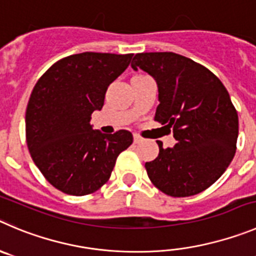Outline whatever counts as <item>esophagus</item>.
Instances as JSON below:
<instances>
[{"instance_id": "esophagus-1", "label": "esophagus", "mask_w": 256, "mask_h": 256, "mask_svg": "<svg viewBox=\"0 0 256 256\" xmlns=\"http://www.w3.org/2000/svg\"><path fill=\"white\" fill-rule=\"evenodd\" d=\"M142 142V138H140L139 135H134V142H135V144H139V142Z\"/></svg>"}]
</instances>
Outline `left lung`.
I'll return each mask as SVG.
<instances>
[{
	"instance_id": "1",
	"label": "left lung",
	"mask_w": 256,
	"mask_h": 256,
	"mask_svg": "<svg viewBox=\"0 0 256 256\" xmlns=\"http://www.w3.org/2000/svg\"><path fill=\"white\" fill-rule=\"evenodd\" d=\"M155 80V121L173 131L176 144L145 163L156 188L172 197L200 193L224 174L236 152L238 112L221 80L204 66L176 52H140L131 63Z\"/></svg>"
}]
</instances>
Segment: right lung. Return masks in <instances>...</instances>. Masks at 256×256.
<instances>
[{"instance_id": "right-lung-1", "label": "right lung", "mask_w": 256, "mask_h": 256, "mask_svg": "<svg viewBox=\"0 0 256 256\" xmlns=\"http://www.w3.org/2000/svg\"><path fill=\"white\" fill-rule=\"evenodd\" d=\"M132 54L86 52L52 64L35 84L26 108V142L48 182L73 196L96 192L111 176L116 159L132 144V134L93 130L108 86Z\"/></svg>"}]
</instances>
